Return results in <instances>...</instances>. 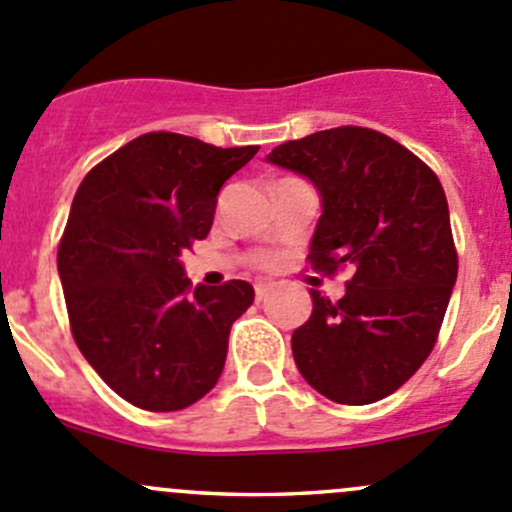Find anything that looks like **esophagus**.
<instances>
[{"label": "esophagus", "mask_w": 512, "mask_h": 512, "mask_svg": "<svg viewBox=\"0 0 512 512\" xmlns=\"http://www.w3.org/2000/svg\"><path fill=\"white\" fill-rule=\"evenodd\" d=\"M270 289H272L270 282H257V285H255V294H257V299H265L267 294H270Z\"/></svg>", "instance_id": "34e87169"}]
</instances>
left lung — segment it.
<instances>
[{
    "label": "left lung",
    "mask_w": 512,
    "mask_h": 512,
    "mask_svg": "<svg viewBox=\"0 0 512 512\" xmlns=\"http://www.w3.org/2000/svg\"><path fill=\"white\" fill-rule=\"evenodd\" d=\"M267 163L317 188L312 270L352 272L339 302L309 289L312 317L292 334L294 364L329 401L374 404L431 354L456 285L441 180L394 138L359 126L282 143Z\"/></svg>",
    "instance_id": "left-lung-1"
}]
</instances>
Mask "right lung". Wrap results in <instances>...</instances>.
I'll list each match as a JSON object with an SVG mask.
<instances>
[{
	"mask_svg": "<svg viewBox=\"0 0 512 512\" xmlns=\"http://www.w3.org/2000/svg\"><path fill=\"white\" fill-rule=\"evenodd\" d=\"M257 146L146 133L96 165L71 203L59 277L76 347L128 404L180 411L223 374L250 282L190 289L180 255L208 237L223 183Z\"/></svg>",
	"mask_w": 512,
	"mask_h": 512,
	"instance_id": "obj_1",
	"label": "right lung"
}]
</instances>
